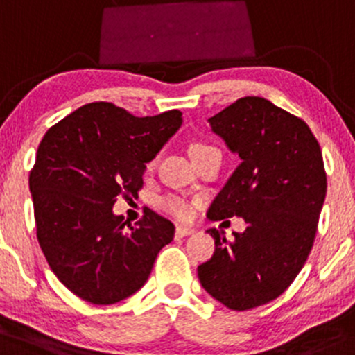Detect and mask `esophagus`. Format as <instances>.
Returning <instances> with one entry per match:
<instances>
[{
	"label": "esophagus",
	"mask_w": 355,
	"mask_h": 355,
	"mask_svg": "<svg viewBox=\"0 0 355 355\" xmlns=\"http://www.w3.org/2000/svg\"><path fill=\"white\" fill-rule=\"evenodd\" d=\"M191 233H194V230L189 228V226H178L176 228L178 236H188Z\"/></svg>",
	"instance_id": "esophagus-1"
}]
</instances>
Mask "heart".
<instances>
[{"label":"heart","mask_w":355,"mask_h":355,"mask_svg":"<svg viewBox=\"0 0 355 355\" xmlns=\"http://www.w3.org/2000/svg\"><path fill=\"white\" fill-rule=\"evenodd\" d=\"M209 149H214V147L211 146H206V144H194L191 147V157H196L199 154L206 153V150ZM157 164V157H153L149 162H147L146 169L147 171H153L154 167ZM161 206L162 209L167 211L169 214H173L174 218H178V220H188L191 218V214H193V206H191L189 201H186L184 198L178 196V194H167L161 199Z\"/></svg>","instance_id":"heart-1"}]
</instances>
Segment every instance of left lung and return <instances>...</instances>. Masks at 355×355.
<instances>
[{"instance_id": "1", "label": "left lung", "mask_w": 355, "mask_h": 355, "mask_svg": "<svg viewBox=\"0 0 355 355\" xmlns=\"http://www.w3.org/2000/svg\"><path fill=\"white\" fill-rule=\"evenodd\" d=\"M209 125L241 164L208 218L240 216L246 230L233 241L208 230L214 253L198 277L211 297L241 312L275 300L295 280L315 240L327 176L310 127L266 98H238Z\"/></svg>"}]
</instances>
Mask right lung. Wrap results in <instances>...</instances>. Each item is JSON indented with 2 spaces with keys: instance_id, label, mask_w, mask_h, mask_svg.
<instances>
[{
  "instance_id": "add662e5",
  "label": "right lung",
  "mask_w": 355,
  "mask_h": 355,
  "mask_svg": "<svg viewBox=\"0 0 355 355\" xmlns=\"http://www.w3.org/2000/svg\"><path fill=\"white\" fill-rule=\"evenodd\" d=\"M181 124L179 110L135 117L92 102L43 135L30 171L37 238L51 272L82 300L110 305L130 297L173 241L174 225L153 209L127 232L112 208L121 194H137L146 164Z\"/></svg>"
}]
</instances>
